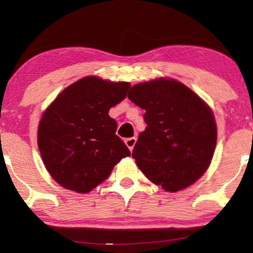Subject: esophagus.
Segmentation results:
<instances>
[{
  "instance_id": "1",
  "label": "esophagus",
  "mask_w": 253,
  "mask_h": 253,
  "mask_svg": "<svg viewBox=\"0 0 253 253\" xmlns=\"http://www.w3.org/2000/svg\"><path fill=\"white\" fill-rule=\"evenodd\" d=\"M135 141H136L135 138H127L126 140H125V144H126V146L128 147L129 151H133V147H134Z\"/></svg>"
}]
</instances>
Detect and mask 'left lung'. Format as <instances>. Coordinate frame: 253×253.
I'll use <instances>...</instances> for the list:
<instances>
[{
    "label": "left lung",
    "mask_w": 253,
    "mask_h": 253,
    "mask_svg": "<svg viewBox=\"0 0 253 253\" xmlns=\"http://www.w3.org/2000/svg\"><path fill=\"white\" fill-rule=\"evenodd\" d=\"M128 98L145 110L146 128L132 156L151 182L175 193L189 187L210 167L216 145L211 109L175 80L158 78L132 86Z\"/></svg>",
    "instance_id": "1"
}]
</instances>
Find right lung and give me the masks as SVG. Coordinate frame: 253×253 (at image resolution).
I'll list each match as a JSON object with an SVG mask.
<instances>
[{"instance_id":"1","label":"right lung","mask_w":253,"mask_h":253,"mask_svg":"<svg viewBox=\"0 0 253 253\" xmlns=\"http://www.w3.org/2000/svg\"><path fill=\"white\" fill-rule=\"evenodd\" d=\"M130 84L89 76L64 89L38 128V146L48 173L69 190L84 194L108 178L130 155L115 134L109 109L126 97Z\"/></svg>"}]
</instances>
